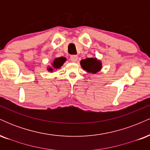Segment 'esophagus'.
Wrapping results in <instances>:
<instances>
[{
	"label": "esophagus",
	"mask_w": 150,
	"mask_h": 150,
	"mask_svg": "<svg viewBox=\"0 0 150 150\" xmlns=\"http://www.w3.org/2000/svg\"><path fill=\"white\" fill-rule=\"evenodd\" d=\"M70 61H71L72 62H76L77 61V59H78V56H76V55H73V56H70Z\"/></svg>",
	"instance_id": "1"
}]
</instances>
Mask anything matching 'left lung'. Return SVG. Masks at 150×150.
Here are the masks:
<instances>
[{
    "label": "left lung",
    "mask_w": 150,
    "mask_h": 150,
    "mask_svg": "<svg viewBox=\"0 0 150 150\" xmlns=\"http://www.w3.org/2000/svg\"><path fill=\"white\" fill-rule=\"evenodd\" d=\"M81 67L87 73L95 74L99 72L102 68V63L97 58H87L81 60Z\"/></svg>",
    "instance_id": "8db88e82"
}]
</instances>
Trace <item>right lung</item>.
<instances>
[{"instance_id":"right-lung-1","label":"right lung","mask_w":150,"mask_h":150,"mask_svg":"<svg viewBox=\"0 0 150 150\" xmlns=\"http://www.w3.org/2000/svg\"><path fill=\"white\" fill-rule=\"evenodd\" d=\"M66 61V58L65 57H59V58H56L51 63V65L47 67V70L50 73H52L55 70H57L58 68H60L62 65H63V63Z\"/></svg>"}]
</instances>
